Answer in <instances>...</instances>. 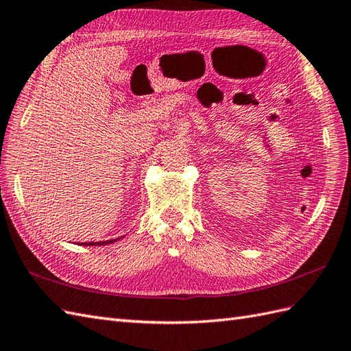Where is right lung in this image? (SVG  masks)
Returning <instances> with one entry per match:
<instances>
[{"instance_id":"obj_1","label":"right lung","mask_w":351,"mask_h":351,"mask_svg":"<svg viewBox=\"0 0 351 351\" xmlns=\"http://www.w3.org/2000/svg\"><path fill=\"white\" fill-rule=\"evenodd\" d=\"M119 239H115V240H106V241H90V243H83L84 246H104V245H110V243H114V241H117Z\"/></svg>"}]
</instances>
